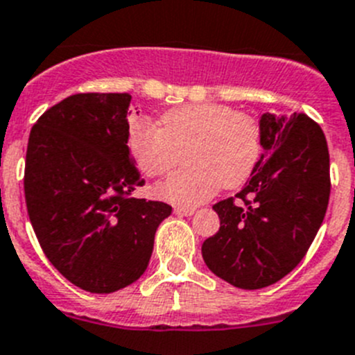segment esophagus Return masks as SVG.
Returning a JSON list of instances; mask_svg holds the SVG:
<instances>
[{"label":"esophagus","mask_w":355,"mask_h":355,"mask_svg":"<svg viewBox=\"0 0 355 355\" xmlns=\"http://www.w3.org/2000/svg\"><path fill=\"white\" fill-rule=\"evenodd\" d=\"M175 215H180V216H191L194 215L196 209L194 208H184V206H177V208L173 209Z\"/></svg>","instance_id":"34e87169"}]
</instances>
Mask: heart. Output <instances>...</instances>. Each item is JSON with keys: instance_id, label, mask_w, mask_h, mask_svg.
Here are the masks:
<instances>
[{"instance_id": "obj_1", "label": "heart", "mask_w": 355, "mask_h": 355, "mask_svg": "<svg viewBox=\"0 0 355 355\" xmlns=\"http://www.w3.org/2000/svg\"><path fill=\"white\" fill-rule=\"evenodd\" d=\"M128 150L146 177H161L154 196L171 205L192 208L220 187L243 185L263 153V132L257 118L223 104H192L171 109L159 118V128L146 119L128 126Z\"/></svg>"}]
</instances>
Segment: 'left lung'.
I'll list each match as a JSON object with an SVG mask.
<instances>
[{"label": "left lung", "instance_id": "8db88e82", "mask_svg": "<svg viewBox=\"0 0 355 355\" xmlns=\"http://www.w3.org/2000/svg\"><path fill=\"white\" fill-rule=\"evenodd\" d=\"M263 154L236 198L213 206L215 236L202 258L220 279L260 290L283 279L311 248L329 201V153L321 126L304 112L260 118Z\"/></svg>", "mask_w": 355, "mask_h": 355}]
</instances>
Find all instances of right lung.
Here are the masks:
<instances>
[{
  "mask_svg": "<svg viewBox=\"0 0 355 355\" xmlns=\"http://www.w3.org/2000/svg\"><path fill=\"white\" fill-rule=\"evenodd\" d=\"M130 94H76L29 135L27 213L40 246L67 281L90 293L135 283L171 206L132 198L144 185L130 156Z\"/></svg>",
  "mask_w": 355,
  "mask_h": 355,
  "instance_id": "obj_1",
  "label": "right lung"
}]
</instances>
